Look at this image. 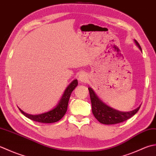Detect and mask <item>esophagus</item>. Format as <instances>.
<instances>
[{
	"label": "esophagus",
	"mask_w": 156,
	"mask_h": 156,
	"mask_svg": "<svg viewBox=\"0 0 156 156\" xmlns=\"http://www.w3.org/2000/svg\"><path fill=\"white\" fill-rule=\"evenodd\" d=\"M87 75H85V73H81L79 75V81H80L81 82H83L84 83L87 81Z\"/></svg>",
	"instance_id": "34e87169"
}]
</instances>
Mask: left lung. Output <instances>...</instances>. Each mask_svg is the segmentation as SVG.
Returning <instances> with one entry per match:
<instances>
[{"label":"left lung","mask_w":156,"mask_h":156,"mask_svg":"<svg viewBox=\"0 0 156 156\" xmlns=\"http://www.w3.org/2000/svg\"><path fill=\"white\" fill-rule=\"evenodd\" d=\"M136 45L141 50V48L137 42L135 40ZM90 91V96L92 106V113L98 121L100 122L105 124V125H114V124L122 122L125 120L135 115L138 112L141 106L137 108L130 112H120V111L114 110L112 108L106 106L104 104L94 93V91L91 87H88Z\"/></svg>","instance_id":"1"}]
</instances>
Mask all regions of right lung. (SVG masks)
I'll use <instances>...</instances> for the list:
<instances>
[{
    "label": "right lung",
    "mask_w": 156,
    "mask_h": 156,
    "mask_svg": "<svg viewBox=\"0 0 156 156\" xmlns=\"http://www.w3.org/2000/svg\"><path fill=\"white\" fill-rule=\"evenodd\" d=\"M78 82L77 79L73 81L69 86L66 87L64 94L60 100V102L57 105L55 108L52 109L49 112L43 113L41 114H37V115H32V114H29L25 113L23 111H22L20 108V110L21 112L23 114L24 116L27 117L32 120L36 122H42V123H53L58 121L61 119L67 110L68 103L69 100V98L71 96L72 91L74 90V89L77 87Z\"/></svg>",
    "instance_id": "right-lung-1"
}]
</instances>
